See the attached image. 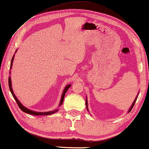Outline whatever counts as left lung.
Instances as JSON below:
<instances>
[{
  "label": "left lung",
  "instance_id": "left-lung-1",
  "mask_svg": "<svg viewBox=\"0 0 149 149\" xmlns=\"http://www.w3.org/2000/svg\"><path fill=\"white\" fill-rule=\"evenodd\" d=\"M136 99H137V97H136V100H134V102H133V104H132V105L131 108H130V110H129V112L131 111V110L132 109V108H133V107H134V104H135V102H136ZM85 103H86V107H87V100H86V101H85Z\"/></svg>",
  "mask_w": 149,
  "mask_h": 149
}]
</instances>
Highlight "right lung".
I'll use <instances>...</instances> for the list:
<instances>
[{
    "instance_id": "add662e5",
    "label": "right lung",
    "mask_w": 149,
    "mask_h": 149,
    "mask_svg": "<svg viewBox=\"0 0 149 149\" xmlns=\"http://www.w3.org/2000/svg\"><path fill=\"white\" fill-rule=\"evenodd\" d=\"M13 58L14 56H13V58H12V60H11V66H10V68H11V66H12V63H13ZM9 89L10 91H11V92L12 93V95H13L14 99L15 100L16 102H17L18 107H19V109L22 110V111H24V113H28V114H31V115H52V114H54L55 113H56L57 111H58V109L57 110H55V111H49V112H43V113H41V112H34V111H30V110L26 109V107H24L23 105L21 103L19 102V101L18 100L17 97L15 95V94L13 93V91L12 90V87H11V77H9ZM71 86V85H67V86L65 87L64 91H63V93L62 95V97H61V101H60V106L63 103V101H64V95L66 94V92L67 91V90L70 88V87Z\"/></svg>"
}]
</instances>
